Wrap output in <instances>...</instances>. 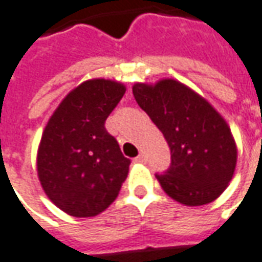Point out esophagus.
<instances>
[{"label":"esophagus","mask_w":262,"mask_h":262,"mask_svg":"<svg viewBox=\"0 0 262 262\" xmlns=\"http://www.w3.org/2000/svg\"><path fill=\"white\" fill-rule=\"evenodd\" d=\"M135 161L139 162V163H146V161H147V159H146V155L145 154H140L138 156V158L135 159Z\"/></svg>","instance_id":"obj_1"}]
</instances>
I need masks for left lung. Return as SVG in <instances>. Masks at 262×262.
<instances>
[{"label": "left lung", "mask_w": 262, "mask_h": 262, "mask_svg": "<svg viewBox=\"0 0 262 262\" xmlns=\"http://www.w3.org/2000/svg\"><path fill=\"white\" fill-rule=\"evenodd\" d=\"M133 96L170 149L169 168L156 173L163 191L188 206L218 198L236 165L235 142L220 113L176 80H162L155 86L138 83Z\"/></svg>", "instance_id": "8db88e82"}]
</instances>
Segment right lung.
<instances>
[{"mask_svg":"<svg viewBox=\"0 0 262 262\" xmlns=\"http://www.w3.org/2000/svg\"><path fill=\"white\" fill-rule=\"evenodd\" d=\"M124 92L116 81H84L67 94L44 129L38 178L47 196L69 215L89 218L103 212L127 176L130 159L104 127Z\"/></svg>","mask_w":262,"mask_h":262,"instance_id":"obj_1","label":"right lung"}]
</instances>
